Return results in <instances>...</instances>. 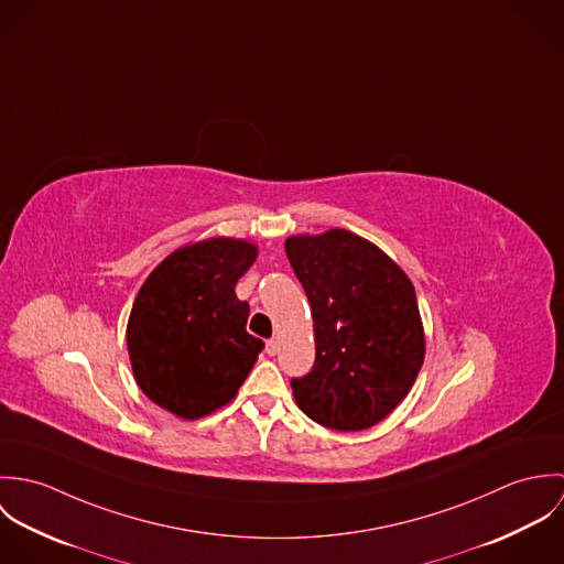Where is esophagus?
Returning a JSON list of instances; mask_svg holds the SVG:
<instances>
[{
  "mask_svg": "<svg viewBox=\"0 0 564 564\" xmlns=\"http://www.w3.org/2000/svg\"><path fill=\"white\" fill-rule=\"evenodd\" d=\"M264 349H267V354H269V356H275V354H278V349H280V343H278V338H269Z\"/></svg>",
  "mask_w": 564,
  "mask_h": 564,
  "instance_id": "obj_1",
  "label": "esophagus"
}]
</instances>
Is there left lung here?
Listing matches in <instances>:
<instances>
[{
  "instance_id": "8db88e82",
  "label": "left lung",
  "mask_w": 564,
  "mask_h": 564,
  "mask_svg": "<svg viewBox=\"0 0 564 564\" xmlns=\"http://www.w3.org/2000/svg\"><path fill=\"white\" fill-rule=\"evenodd\" d=\"M315 327V365L295 402L323 427L360 432L410 393L425 356L414 286L378 245L334 228L284 242Z\"/></svg>"
}]
</instances>
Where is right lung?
<instances>
[{
    "label": "right lung",
    "instance_id": "1",
    "mask_svg": "<svg viewBox=\"0 0 564 564\" xmlns=\"http://www.w3.org/2000/svg\"><path fill=\"white\" fill-rule=\"evenodd\" d=\"M258 247L215 237L169 253L143 282L128 319V354L141 391L193 421L235 400L264 343L247 334L237 282Z\"/></svg>",
    "mask_w": 564,
    "mask_h": 564
}]
</instances>
